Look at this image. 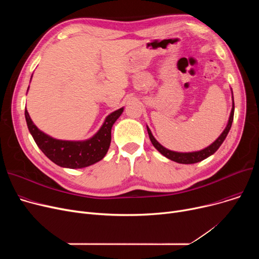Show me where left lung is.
Masks as SVG:
<instances>
[{"mask_svg": "<svg viewBox=\"0 0 259 259\" xmlns=\"http://www.w3.org/2000/svg\"><path fill=\"white\" fill-rule=\"evenodd\" d=\"M231 90H232V89H231ZM233 117H234V99H233V92H232V110H231L228 124H227L225 130L222 132L220 137L217 138L210 146L206 147L205 149H201V150H199V151H193V152H176V151L169 150V149L165 148L164 146L160 145L155 140L151 130L149 129L148 126H147V131H148L149 138H150V141H151L152 145L154 146L156 150L158 152H160L162 155L166 156L167 158H169L173 161L179 162V164H195V162H198V161L206 159L207 157L211 156L212 154H214L217 150H219V148L222 146L225 139L227 138V135H228L230 129H231V126H232Z\"/></svg>", "mask_w": 259, "mask_h": 259, "instance_id": "1", "label": "left lung"}]
</instances>
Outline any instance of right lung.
Returning a JSON list of instances; mask_svg holds the SVG:
<instances>
[{
    "mask_svg": "<svg viewBox=\"0 0 259 259\" xmlns=\"http://www.w3.org/2000/svg\"><path fill=\"white\" fill-rule=\"evenodd\" d=\"M122 111L124 107L109 114L100 130L92 138L85 141H63L49 137L33 124L26 107L25 118L35 144L51 161L63 168L81 169L105 157L111 142L112 126Z\"/></svg>",
    "mask_w": 259,
    "mask_h": 259,
    "instance_id": "add662e5",
    "label": "right lung"
}]
</instances>
